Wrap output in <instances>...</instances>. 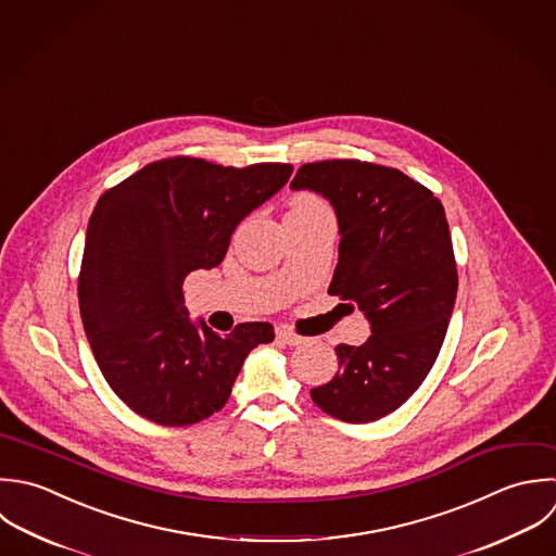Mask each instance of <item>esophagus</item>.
<instances>
[{"label":"esophagus","mask_w":556,"mask_h":556,"mask_svg":"<svg viewBox=\"0 0 556 556\" xmlns=\"http://www.w3.org/2000/svg\"><path fill=\"white\" fill-rule=\"evenodd\" d=\"M277 342L288 344V346H299V344H303V342H305V338H301V336L292 333L288 327H279V329H277Z\"/></svg>","instance_id":"esophagus-1"}]
</instances>
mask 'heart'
Instances as JSON below:
<instances>
[{
	"mask_svg": "<svg viewBox=\"0 0 556 556\" xmlns=\"http://www.w3.org/2000/svg\"><path fill=\"white\" fill-rule=\"evenodd\" d=\"M329 212V207L314 194H299L292 201V207L288 212V216H312V214H323Z\"/></svg>",
	"mask_w": 556,
	"mask_h": 556,
	"instance_id": "1",
	"label": "heart"
}]
</instances>
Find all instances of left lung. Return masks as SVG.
<instances>
[{
    "label": "left lung",
    "instance_id": "8db88e82",
    "mask_svg": "<svg viewBox=\"0 0 556 556\" xmlns=\"http://www.w3.org/2000/svg\"><path fill=\"white\" fill-rule=\"evenodd\" d=\"M290 188L336 210L329 294L355 303L372 331L362 346H336L340 370L312 401L338 420L375 422L422 386L448 331L457 266L444 205L405 173L359 160L303 164Z\"/></svg>",
    "mask_w": 556,
    "mask_h": 556
}]
</instances>
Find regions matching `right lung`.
Listing matches in <instances>:
<instances>
[{"instance_id": "1", "label": "right lung", "mask_w": 556, "mask_h": 556, "mask_svg": "<svg viewBox=\"0 0 556 556\" xmlns=\"http://www.w3.org/2000/svg\"><path fill=\"white\" fill-rule=\"evenodd\" d=\"M290 164L151 162L103 192L86 229L79 314L101 375L138 416L186 427L225 407L247 355L275 340L270 323L218 336L192 323L181 283L218 266L244 216L277 194Z\"/></svg>"}]
</instances>
